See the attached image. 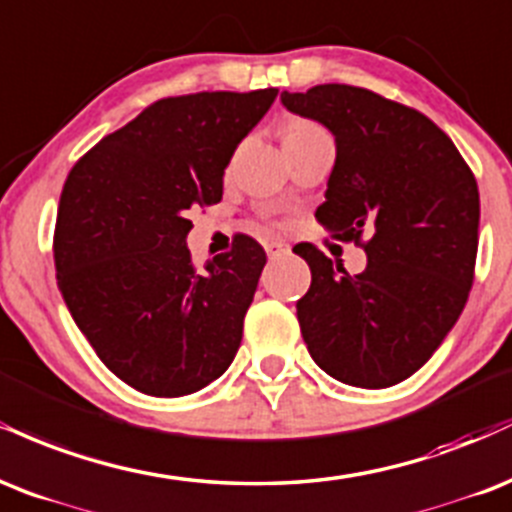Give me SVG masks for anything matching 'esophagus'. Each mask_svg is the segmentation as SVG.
<instances>
[{
    "label": "esophagus",
    "mask_w": 512,
    "mask_h": 512,
    "mask_svg": "<svg viewBox=\"0 0 512 512\" xmlns=\"http://www.w3.org/2000/svg\"><path fill=\"white\" fill-rule=\"evenodd\" d=\"M263 246H266V254L270 258H275V256H280V254H287V249H290V246H287L285 242H280V239H273V242H266Z\"/></svg>",
    "instance_id": "34e87169"
}]
</instances>
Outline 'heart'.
<instances>
[{
  "instance_id": "1",
  "label": "heart",
  "mask_w": 512,
  "mask_h": 512,
  "mask_svg": "<svg viewBox=\"0 0 512 512\" xmlns=\"http://www.w3.org/2000/svg\"><path fill=\"white\" fill-rule=\"evenodd\" d=\"M323 126H318L316 122H309V119H290L282 129V141L285 138H294V136H309V134H321Z\"/></svg>"
}]
</instances>
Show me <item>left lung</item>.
<instances>
[{"label": "left lung", "instance_id": "8db88e82", "mask_svg": "<svg viewBox=\"0 0 512 512\" xmlns=\"http://www.w3.org/2000/svg\"><path fill=\"white\" fill-rule=\"evenodd\" d=\"M280 100L333 131L338 158L316 220L366 251L350 275L318 246H294L311 268L297 302L302 338L347 386H395L429 362L470 297L477 179L446 131L374 90L323 83Z\"/></svg>", "mask_w": 512, "mask_h": 512}]
</instances>
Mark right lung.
Returning a JSON list of instances; mask_svg holds the SVG:
<instances>
[{
    "label": "right lung",
    "instance_id": "right-lung-1",
    "mask_svg": "<svg viewBox=\"0 0 512 512\" xmlns=\"http://www.w3.org/2000/svg\"><path fill=\"white\" fill-rule=\"evenodd\" d=\"M275 88L162 98L71 167L54 225V268L100 362L155 398L196 393L225 374L266 266L256 239L203 268L191 261L189 210L215 206L239 141Z\"/></svg>",
    "mask_w": 512,
    "mask_h": 512
}]
</instances>
